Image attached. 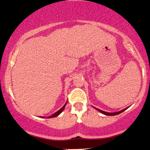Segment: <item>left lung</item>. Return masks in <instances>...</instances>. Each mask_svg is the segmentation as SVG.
Returning a JSON list of instances; mask_svg holds the SVG:
<instances>
[{
  "label": "left lung",
  "mask_w": 150,
  "mask_h": 150,
  "mask_svg": "<svg viewBox=\"0 0 150 150\" xmlns=\"http://www.w3.org/2000/svg\"><path fill=\"white\" fill-rule=\"evenodd\" d=\"M93 107L94 109H96V110H98V111H100V113H102V114H105V115H117V114H119V113H120L123 112V111H125V110H126L127 109H128V107H127V108H125V109H124L121 110V111H117V112L109 113V112H106V111H102V110H100V109H98V108H96V107Z\"/></svg>",
  "instance_id": "1"
}]
</instances>
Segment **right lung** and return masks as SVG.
Returning <instances> with one entry per match:
<instances>
[{"mask_svg":"<svg viewBox=\"0 0 150 150\" xmlns=\"http://www.w3.org/2000/svg\"><path fill=\"white\" fill-rule=\"evenodd\" d=\"M66 104H67V102H66V103L65 104V105H64L63 107H62L61 109H60L59 110V111H57V112H55L54 113H53L52 115H50V116H48V118H52V117H57V116H58L60 114V113H61L62 111H63V110L64 109V108H65V107H66ZM41 117H42L41 116Z\"/></svg>","mask_w":150,"mask_h":150,"instance_id":"add662e5","label":"right lung"}]
</instances>
